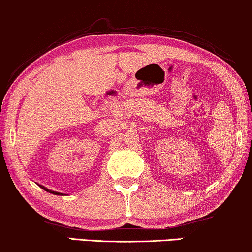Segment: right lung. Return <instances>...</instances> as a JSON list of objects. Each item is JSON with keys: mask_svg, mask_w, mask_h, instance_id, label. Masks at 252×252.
Masks as SVG:
<instances>
[{"mask_svg": "<svg viewBox=\"0 0 252 252\" xmlns=\"http://www.w3.org/2000/svg\"><path fill=\"white\" fill-rule=\"evenodd\" d=\"M39 186L41 187V189H45L46 192H49V193H52V194H56V195H63V193H59V192H55V190H50V189H47L46 187H44V186H41V185H39Z\"/></svg>", "mask_w": 252, "mask_h": 252, "instance_id": "right-lung-1", "label": "right lung"}]
</instances>
